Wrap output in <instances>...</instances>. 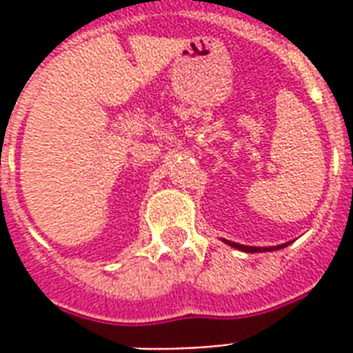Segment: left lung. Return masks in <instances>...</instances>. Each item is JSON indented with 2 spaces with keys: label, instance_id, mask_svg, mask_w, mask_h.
<instances>
[{
  "label": "left lung",
  "instance_id": "obj_1",
  "mask_svg": "<svg viewBox=\"0 0 353 353\" xmlns=\"http://www.w3.org/2000/svg\"><path fill=\"white\" fill-rule=\"evenodd\" d=\"M225 244H230L233 248L241 250V252H246V254H257V252H274V250H279V248H285L289 242H285V244H279V246H270V248H259V246H244V244H236V242H231V241H224Z\"/></svg>",
  "mask_w": 353,
  "mask_h": 353
}]
</instances>
